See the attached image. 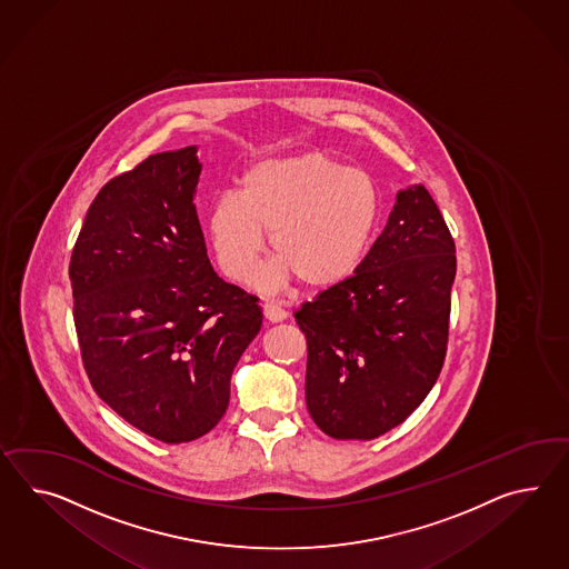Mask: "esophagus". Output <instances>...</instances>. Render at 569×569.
I'll use <instances>...</instances> for the list:
<instances>
[{
	"mask_svg": "<svg viewBox=\"0 0 569 569\" xmlns=\"http://www.w3.org/2000/svg\"><path fill=\"white\" fill-rule=\"evenodd\" d=\"M263 312L264 319L269 320V322H281V320H286V317H288L286 308H281L276 302H264Z\"/></svg>",
	"mask_w": 569,
	"mask_h": 569,
	"instance_id": "34e87169",
	"label": "esophagus"
}]
</instances>
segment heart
<instances>
[{"mask_svg": "<svg viewBox=\"0 0 569 569\" xmlns=\"http://www.w3.org/2000/svg\"><path fill=\"white\" fill-rule=\"evenodd\" d=\"M380 222L375 179L319 152L261 160L244 172L240 193L209 209V236L223 271L249 279L267 247L278 254L259 276L263 290L300 278L331 288L360 269Z\"/></svg>", "mask_w": 569, "mask_h": 569, "instance_id": "obj_1", "label": "heart"}]
</instances>
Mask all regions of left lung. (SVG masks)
<instances>
[{
	"label": "left lung",
	"mask_w": 569,
	"mask_h": 569,
	"mask_svg": "<svg viewBox=\"0 0 569 569\" xmlns=\"http://www.w3.org/2000/svg\"><path fill=\"white\" fill-rule=\"evenodd\" d=\"M457 249L423 184L397 193L360 269L300 306L306 407L335 440H375L428 397L442 370Z\"/></svg>",
	"instance_id": "8db88e82"
}]
</instances>
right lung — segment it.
<instances>
[{
    "label": "right lung",
    "mask_w": 569,
    "mask_h": 569,
    "mask_svg": "<svg viewBox=\"0 0 569 569\" xmlns=\"http://www.w3.org/2000/svg\"><path fill=\"white\" fill-rule=\"evenodd\" d=\"M197 146L153 153L107 182L71 252L73 322L98 397L167 443L218 426L230 378L261 331L257 298L209 263Z\"/></svg>",
    "instance_id": "add662e5"
}]
</instances>
